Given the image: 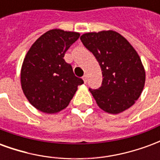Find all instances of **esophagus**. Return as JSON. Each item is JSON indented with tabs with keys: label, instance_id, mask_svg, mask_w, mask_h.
I'll return each instance as SVG.
<instances>
[{
	"label": "esophagus",
	"instance_id": "1",
	"mask_svg": "<svg viewBox=\"0 0 160 160\" xmlns=\"http://www.w3.org/2000/svg\"><path fill=\"white\" fill-rule=\"evenodd\" d=\"M82 78H83L84 82H85V83H87V74H85V75H84Z\"/></svg>",
	"mask_w": 160,
	"mask_h": 160
}]
</instances>
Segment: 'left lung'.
I'll return each mask as SVG.
<instances>
[{
  "instance_id": "8db88e82",
  "label": "left lung",
  "mask_w": 160,
  "mask_h": 160,
  "mask_svg": "<svg viewBox=\"0 0 160 160\" xmlns=\"http://www.w3.org/2000/svg\"><path fill=\"white\" fill-rule=\"evenodd\" d=\"M80 40L96 57L104 77L99 88L89 89L98 105L111 114L131 107L141 94L146 80L135 49L114 31L86 33Z\"/></svg>"
}]
</instances>
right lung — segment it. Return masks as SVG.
<instances>
[{"instance_id":"1","label":"right lung","mask_w":160,"mask_h":160,"mask_svg":"<svg viewBox=\"0 0 160 160\" xmlns=\"http://www.w3.org/2000/svg\"><path fill=\"white\" fill-rule=\"evenodd\" d=\"M80 34L50 30L30 48L21 68V87L33 106L44 113H56L68 105L84 83L74 75L71 64L65 62L67 50Z\"/></svg>"}]
</instances>
